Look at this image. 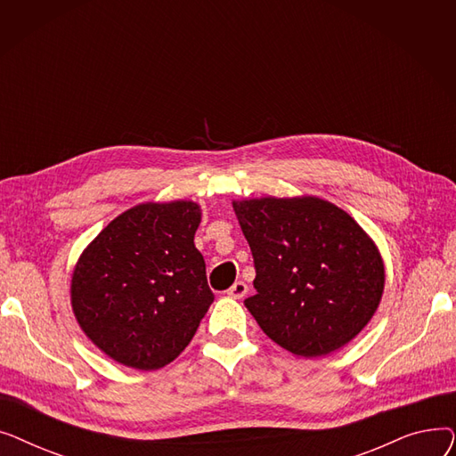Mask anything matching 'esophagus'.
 <instances>
[{"label":"esophagus","mask_w":456,"mask_h":456,"mask_svg":"<svg viewBox=\"0 0 456 456\" xmlns=\"http://www.w3.org/2000/svg\"><path fill=\"white\" fill-rule=\"evenodd\" d=\"M246 294H248V284L242 282V281L234 282V284L231 286V289L227 290V296L232 297V299H242Z\"/></svg>","instance_id":"1"}]
</instances>
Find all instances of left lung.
Instances as JSON below:
<instances>
[{"label": "left lung", "instance_id": "8db88e82", "mask_svg": "<svg viewBox=\"0 0 456 456\" xmlns=\"http://www.w3.org/2000/svg\"><path fill=\"white\" fill-rule=\"evenodd\" d=\"M256 294L244 305L296 356H325L361 332L385 292V262L351 216L314 196L232 201Z\"/></svg>", "mask_w": 456, "mask_h": 456}]
</instances>
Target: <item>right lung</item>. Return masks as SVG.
Returning a JSON list of instances; mask_svg holds the SVG:
<instances>
[{
  "label": "right lung",
  "instance_id": "1",
  "mask_svg": "<svg viewBox=\"0 0 456 456\" xmlns=\"http://www.w3.org/2000/svg\"><path fill=\"white\" fill-rule=\"evenodd\" d=\"M201 207L140 203L94 238L71 273L69 299L88 340L114 362L164 368L194 338L214 294L194 246Z\"/></svg>",
  "mask_w": 456,
  "mask_h": 456
}]
</instances>
